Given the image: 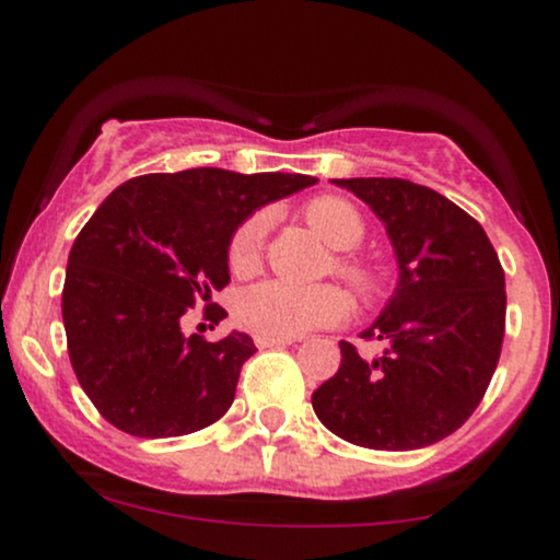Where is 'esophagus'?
I'll use <instances>...</instances> for the list:
<instances>
[{
  "label": "esophagus",
  "mask_w": 560,
  "mask_h": 560,
  "mask_svg": "<svg viewBox=\"0 0 560 560\" xmlns=\"http://www.w3.org/2000/svg\"><path fill=\"white\" fill-rule=\"evenodd\" d=\"M294 339L289 337H262V334H255V345L260 347V350H266V347H281V345H292Z\"/></svg>",
  "instance_id": "esophagus-1"
}]
</instances>
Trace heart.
<instances>
[{
  "label": "heart",
  "mask_w": 560,
  "mask_h": 560,
  "mask_svg": "<svg viewBox=\"0 0 560 560\" xmlns=\"http://www.w3.org/2000/svg\"><path fill=\"white\" fill-rule=\"evenodd\" d=\"M305 221L331 249H355L365 236V221L352 202L337 195L313 197L305 205ZM268 215L255 213L234 231L229 244V266L234 273H249L258 268L266 240ZM337 273L352 287L369 292L374 273L355 258L334 262ZM347 298L337 287H294L287 281H260L247 287L236 300V318L249 331L262 337H300V334L342 320Z\"/></svg>",
  "instance_id": "b5f03b06"
}]
</instances>
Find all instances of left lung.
<instances>
[{
    "label": "left lung",
    "instance_id": "obj_1",
    "mask_svg": "<svg viewBox=\"0 0 560 560\" xmlns=\"http://www.w3.org/2000/svg\"><path fill=\"white\" fill-rule=\"evenodd\" d=\"M384 223L397 287L361 337L378 358L339 342L342 363L313 392L329 432L371 450H419L477 410L498 369L505 273L485 229L429 186L405 178H331Z\"/></svg>",
    "mask_w": 560,
    "mask_h": 560
}]
</instances>
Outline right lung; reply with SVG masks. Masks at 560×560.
<instances>
[{
    "label": "right lung",
    "instance_id": "add662e5",
    "mask_svg": "<svg viewBox=\"0 0 560 560\" xmlns=\"http://www.w3.org/2000/svg\"><path fill=\"white\" fill-rule=\"evenodd\" d=\"M302 173L189 168L120 184L68 255L62 324L75 376L120 432H199L234 402L253 337L182 331L195 302L229 284L234 231L262 205L313 186Z\"/></svg>",
    "mask_w": 560,
    "mask_h": 560
}]
</instances>
